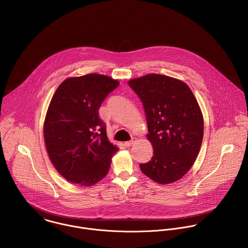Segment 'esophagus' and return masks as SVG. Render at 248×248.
Wrapping results in <instances>:
<instances>
[{
    "instance_id": "34e87169",
    "label": "esophagus",
    "mask_w": 248,
    "mask_h": 248,
    "mask_svg": "<svg viewBox=\"0 0 248 248\" xmlns=\"http://www.w3.org/2000/svg\"><path fill=\"white\" fill-rule=\"evenodd\" d=\"M135 142H136V138H133L131 141L125 142V143H124V146H125V147H127V148H129V147H131Z\"/></svg>"
}]
</instances>
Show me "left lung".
Listing matches in <instances>:
<instances>
[{
    "mask_svg": "<svg viewBox=\"0 0 248 248\" xmlns=\"http://www.w3.org/2000/svg\"><path fill=\"white\" fill-rule=\"evenodd\" d=\"M141 99L152 145L151 160L140 169L159 184L181 179L193 167L203 139V116L190 87L174 78L149 74L128 81Z\"/></svg>",
    "mask_w": 248,
    "mask_h": 248,
    "instance_id": "obj_1",
    "label": "left lung"
}]
</instances>
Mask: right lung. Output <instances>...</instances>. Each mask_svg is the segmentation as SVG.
Masks as SVG:
<instances>
[{
	"label": "right lung",
	"instance_id": "right-lung-1",
	"mask_svg": "<svg viewBox=\"0 0 248 248\" xmlns=\"http://www.w3.org/2000/svg\"><path fill=\"white\" fill-rule=\"evenodd\" d=\"M119 84L110 77L89 74L65 79L53 94L44 140L52 165L68 181L90 187L107 174L119 149L109 142L99 109Z\"/></svg>",
	"mask_w": 248,
	"mask_h": 248
}]
</instances>
